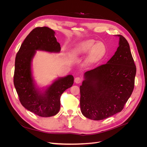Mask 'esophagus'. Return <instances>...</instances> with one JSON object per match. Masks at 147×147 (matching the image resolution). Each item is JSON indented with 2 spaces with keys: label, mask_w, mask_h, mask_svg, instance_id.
I'll use <instances>...</instances> for the list:
<instances>
[{
  "label": "esophagus",
  "mask_w": 147,
  "mask_h": 147,
  "mask_svg": "<svg viewBox=\"0 0 147 147\" xmlns=\"http://www.w3.org/2000/svg\"><path fill=\"white\" fill-rule=\"evenodd\" d=\"M74 82L76 83H80L82 82V79L80 78H79V77H78V78H75Z\"/></svg>",
  "instance_id": "1"
}]
</instances>
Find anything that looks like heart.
<instances>
[{"instance_id": "obj_1", "label": "heart", "mask_w": 147, "mask_h": 147, "mask_svg": "<svg viewBox=\"0 0 147 147\" xmlns=\"http://www.w3.org/2000/svg\"><path fill=\"white\" fill-rule=\"evenodd\" d=\"M90 50L91 51L86 60V63L88 64L101 59L107 52L106 47L103 43L98 42L96 43L94 40H88L77 45L71 51V55L74 57H78L88 52Z\"/></svg>"}]
</instances>
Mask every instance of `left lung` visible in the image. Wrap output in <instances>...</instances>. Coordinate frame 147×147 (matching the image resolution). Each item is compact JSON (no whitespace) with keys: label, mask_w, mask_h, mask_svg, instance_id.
<instances>
[{"label":"left lung","mask_w":147,"mask_h":147,"mask_svg":"<svg viewBox=\"0 0 147 147\" xmlns=\"http://www.w3.org/2000/svg\"><path fill=\"white\" fill-rule=\"evenodd\" d=\"M107 64L86 71L80 86V109L84 117L101 120L120 112L134 89L136 68L126 38Z\"/></svg>","instance_id":"1"}]
</instances>
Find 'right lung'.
<instances>
[{"label": "right lung", "mask_w": 147, "mask_h": 147, "mask_svg": "<svg viewBox=\"0 0 147 147\" xmlns=\"http://www.w3.org/2000/svg\"><path fill=\"white\" fill-rule=\"evenodd\" d=\"M37 50L60 52V44L53 30L36 27L26 37L15 58L13 84L23 107L38 116L51 117L59 112L61 96L72 86L74 78L72 75L59 78L40 92L36 87L32 73V61Z\"/></svg>", "instance_id": "right-lung-1"}]
</instances>
